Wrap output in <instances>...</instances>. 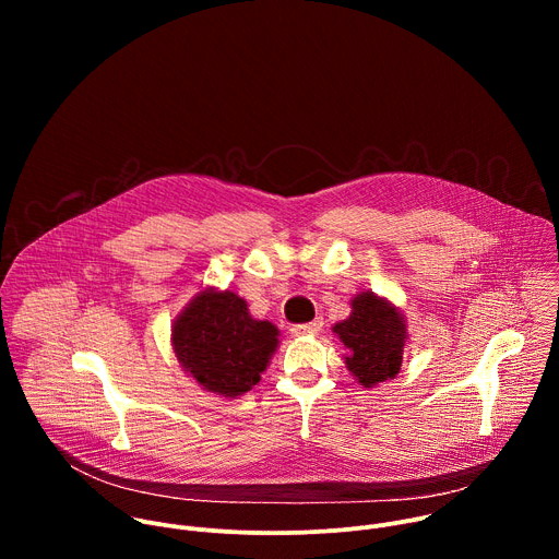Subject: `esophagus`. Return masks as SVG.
Instances as JSON below:
<instances>
[{"instance_id":"34e87169","label":"esophagus","mask_w":559,"mask_h":559,"mask_svg":"<svg viewBox=\"0 0 559 559\" xmlns=\"http://www.w3.org/2000/svg\"><path fill=\"white\" fill-rule=\"evenodd\" d=\"M323 330V321L321 318H316V321H311V323H302V325H292V334L294 336H313V334H318Z\"/></svg>"}]
</instances>
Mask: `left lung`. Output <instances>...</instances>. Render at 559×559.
Listing matches in <instances>:
<instances>
[{"mask_svg":"<svg viewBox=\"0 0 559 559\" xmlns=\"http://www.w3.org/2000/svg\"><path fill=\"white\" fill-rule=\"evenodd\" d=\"M334 332L349 349L347 367L360 384L373 386L401 371L407 330L403 316L386 300L373 294H358L352 300L347 321Z\"/></svg>","mask_w":559,"mask_h":559,"instance_id":"8db88e82","label":"left lung"}]
</instances>
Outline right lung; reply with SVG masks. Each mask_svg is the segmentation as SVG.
<instances>
[{"label": "right lung", "mask_w": 559, "mask_h": 559, "mask_svg": "<svg viewBox=\"0 0 559 559\" xmlns=\"http://www.w3.org/2000/svg\"><path fill=\"white\" fill-rule=\"evenodd\" d=\"M173 345L203 389L234 397L261 380L278 345V330L254 321L234 292H203L177 318Z\"/></svg>", "instance_id": "obj_1"}]
</instances>
